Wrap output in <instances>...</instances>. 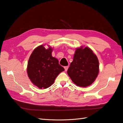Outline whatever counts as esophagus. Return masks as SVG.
I'll use <instances>...</instances> for the list:
<instances>
[{"label": "esophagus", "mask_w": 123, "mask_h": 123, "mask_svg": "<svg viewBox=\"0 0 123 123\" xmlns=\"http://www.w3.org/2000/svg\"><path fill=\"white\" fill-rule=\"evenodd\" d=\"M68 68H69V67H68V66H66V67H64V69H65V71H67V70H68Z\"/></svg>", "instance_id": "esophagus-1"}]
</instances>
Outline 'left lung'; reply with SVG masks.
<instances>
[{
	"instance_id": "obj_1",
	"label": "left lung",
	"mask_w": 123,
	"mask_h": 123,
	"mask_svg": "<svg viewBox=\"0 0 123 123\" xmlns=\"http://www.w3.org/2000/svg\"><path fill=\"white\" fill-rule=\"evenodd\" d=\"M99 66L98 59L92 50L82 46L75 49L67 73L74 84L86 87L95 81L99 74Z\"/></svg>"
}]
</instances>
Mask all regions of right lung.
<instances>
[{"mask_svg": "<svg viewBox=\"0 0 123 123\" xmlns=\"http://www.w3.org/2000/svg\"><path fill=\"white\" fill-rule=\"evenodd\" d=\"M46 49L41 45L36 48L28 60L27 72L34 85L46 89L53 84L57 75L64 69L59 64L58 60L52 56L53 49Z\"/></svg>", "mask_w": 123, "mask_h": 123, "instance_id": "obj_1", "label": "right lung"}]
</instances>
